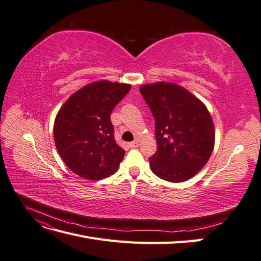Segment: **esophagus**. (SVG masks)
<instances>
[{
	"label": "esophagus",
	"mask_w": 261,
	"mask_h": 261,
	"mask_svg": "<svg viewBox=\"0 0 261 261\" xmlns=\"http://www.w3.org/2000/svg\"><path fill=\"white\" fill-rule=\"evenodd\" d=\"M139 146V143L137 140H135V141H132V143H129V147L130 148H137Z\"/></svg>",
	"instance_id": "obj_1"
}]
</instances>
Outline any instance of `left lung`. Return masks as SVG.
Listing matches in <instances>:
<instances>
[{
  "label": "left lung",
  "instance_id": "obj_1",
  "mask_svg": "<svg viewBox=\"0 0 261 261\" xmlns=\"http://www.w3.org/2000/svg\"><path fill=\"white\" fill-rule=\"evenodd\" d=\"M140 93L155 121L158 150L149 159L150 168L173 183L193 177L215 147V125L206 106L176 84L144 85Z\"/></svg>",
  "mask_w": 261,
  "mask_h": 261
}]
</instances>
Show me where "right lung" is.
Masks as SVG:
<instances>
[{"instance_id":"obj_1","label":"right lung","mask_w":261,"mask_h":261,"mask_svg":"<svg viewBox=\"0 0 261 261\" xmlns=\"http://www.w3.org/2000/svg\"><path fill=\"white\" fill-rule=\"evenodd\" d=\"M130 85L94 82L70 96L54 122L59 154L75 174L102 179L120 167L125 150L116 144L111 112Z\"/></svg>"}]
</instances>
